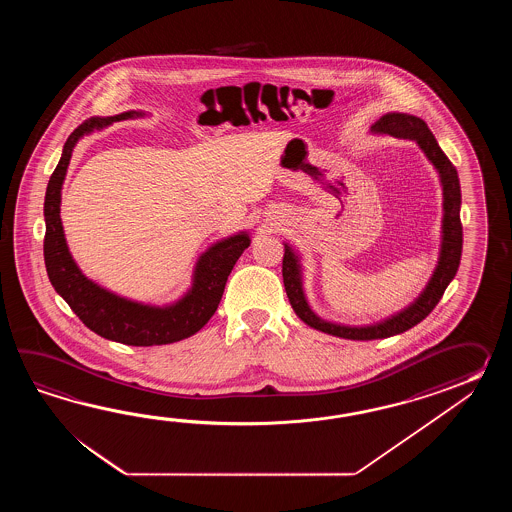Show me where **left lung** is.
<instances>
[{
	"label": "left lung",
	"mask_w": 512,
	"mask_h": 512,
	"mask_svg": "<svg viewBox=\"0 0 512 512\" xmlns=\"http://www.w3.org/2000/svg\"><path fill=\"white\" fill-rule=\"evenodd\" d=\"M371 133L377 135H392L397 139H408L417 142V146L425 152L426 159L434 164L439 181L443 186V225H441V249L435 265L432 278L426 283L423 293L415 298L412 304L404 307L397 315H392L382 322L370 326H344L337 322H329L316 315L307 302L304 293V278H302V263L300 256L294 252L289 243H283L282 274L285 293L291 302V307L298 318L307 326L318 329L333 337L348 338V340H375L388 338L404 333L417 326L421 320L432 313L437 302L445 293L448 283L454 280L461 249H463V227L459 219L461 210V186L454 164L448 161L443 150L435 141L432 131L428 130L426 122L408 113H386L371 126Z\"/></svg>",
	"instance_id": "1"
}]
</instances>
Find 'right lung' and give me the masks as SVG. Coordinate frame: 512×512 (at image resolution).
I'll return each mask as SVG.
<instances>
[{"instance_id":"1","label":"right lung","mask_w":512,"mask_h":512,"mask_svg":"<svg viewBox=\"0 0 512 512\" xmlns=\"http://www.w3.org/2000/svg\"><path fill=\"white\" fill-rule=\"evenodd\" d=\"M144 115L146 113L142 111H124L106 119L91 117L67 137L62 157L45 192L44 258L47 276L56 293L91 331L128 346H163L192 337L212 318L230 271L251 245V238L249 232L243 230L210 245L197 260L190 289L174 304L150 305L128 300L100 287L78 269L77 261L73 260L67 247L60 218L62 185L73 150L84 135L102 130L111 122L139 119Z\"/></svg>"}]
</instances>
